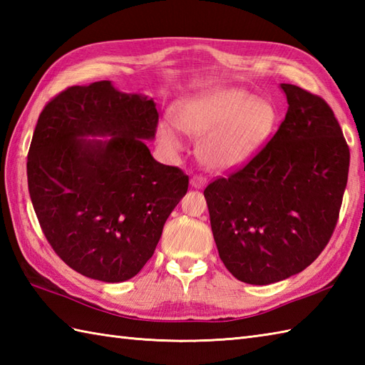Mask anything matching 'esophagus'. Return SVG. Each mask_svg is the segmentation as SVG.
I'll return each instance as SVG.
<instances>
[{
  "label": "esophagus",
  "mask_w": 365,
  "mask_h": 365,
  "mask_svg": "<svg viewBox=\"0 0 365 365\" xmlns=\"http://www.w3.org/2000/svg\"><path fill=\"white\" fill-rule=\"evenodd\" d=\"M191 185L195 188H204L205 185H207V177H204V175H192L191 177Z\"/></svg>",
  "instance_id": "obj_1"
}]
</instances>
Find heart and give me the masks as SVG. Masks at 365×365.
I'll use <instances>...</instances> for the list:
<instances>
[{"label":"heart","instance_id":"b5f03b06","mask_svg":"<svg viewBox=\"0 0 365 365\" xmlns=\"http://www.w3.org/2000/svg\"><path fill=\"white\" fill-rule=\"evenodd\" d=\"M177 128L199 141V155L208 168L240 166L267 141L276 123V111L267 100L243 89H215L177 103L173 110ZM158 138L170 150L183 141L168 122L160 123Z\"/></svg>","mask_w":365,"mask_h":365}]
</instances>
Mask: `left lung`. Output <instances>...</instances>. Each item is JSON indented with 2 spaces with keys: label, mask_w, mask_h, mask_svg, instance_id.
<instances>
[{
  "label": "left lung",
  "mask_w": 365,
  "mask_h": 365,
  "mask_svg": "<svg viewBox=\"0 0 365 365\" xmlns=\"http://www.w3.org/2000/svg\"><path fill=\"white\" fill-rule=\"evenodd\" d=\"M285 119L245 166L204 190L216 247L238 281L267 285L307 268L336 229L350 147L331 106L282 83Z\"/></svg>",
  "instance_id": "left-lung-1"
}]
</instances>
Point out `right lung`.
Returning <instances> with one entry per match:
<instances>
[{
    "label": "right lung",
    "instance_id": "1",
    "mask_svg": "<svg viewBox=\"0 0 365 365\" xmlns=\"http://www.w3.org/2000/svg\"><path fill=\"white\" fill-rule=\"evenodd\" d=\"M157 125L152 98L111 81L67 88L38 115L26 163L31 202L53 251L76 273L122 282L153 255L190 182L153 160L143 139Z\"/></svg>",
    "mask_w": 365,
    "mask_h": 365
}]
</instances>
